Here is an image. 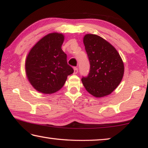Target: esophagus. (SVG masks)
I'll return each instance as SVG.
<instances>
[{
    "label": "esophagus",
    "instance_id": "34e87169",
    "mask_svg": "<svg viewBox=\"0 0 148 148\" xmlns=\"http://www.w3.org/2000/svg\"><path fill=\"white\" fill-rule=\"evenodd\" d=\"M73 70H74V72H73L74 74H77V73H78V69H77V67H74Z\"/></svg>",
    "mask_w": 148,
    "mask_h": 148
}]
</instances>
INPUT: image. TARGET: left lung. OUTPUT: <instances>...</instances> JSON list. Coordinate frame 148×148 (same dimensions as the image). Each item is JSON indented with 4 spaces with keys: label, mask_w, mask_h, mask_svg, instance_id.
I'll return each mask as SVG.
<instances>
[{
    "label": "left lung",
    "mask_w": 148,
    "mask_h": 148,
    "mask_svg": "<svg viewBox=\"0 0 148 148\" xmlns=\"http://www.w3.org/2000/svg\"><path fill=\"white\" fill-rule=\"evenodd\" d=\"M83 43L90 62V71L81 79L85 89L97 98L114 91L124 75V63L115 47L101 36L87 34Z\"/></svg>",
    "instance_id": "8db88e82"
}]
</instances>
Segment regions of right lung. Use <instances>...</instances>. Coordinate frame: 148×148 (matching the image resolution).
<instances>
[{
  "label": "right lung",
  "mask_w": 148,
  "mask_h": 148,
  "mask_svg": "<svg viewBox=\"0 0 148 148\" xmlns=\"http://www.w3.org/2000/svg\"><path fill=\"white\" fill-rule=\"evenodd\" d=\"M64 36L45 35L34 45L25 62L26 77L32 87L44 94L56 92L63 87L73 69L67 64V55L61 49Z\"/></svg>",
  "instance_id": "1"
}]
</instances>
